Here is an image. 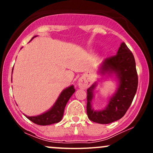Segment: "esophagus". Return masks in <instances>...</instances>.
Returning a JSON list of instances; mask_svg holds the SVG:
<instances>
[{
	"label": "esophagus",
	"instance_id": "34e87169",
	"mask_svg": "<svg viewBox=\"0 0 153 153\" xmlns=\"http://www.w3.org/2000/svg\"><path fill=\"white\" fill-rule=\"evenodd\" d=\"M90 85H91L90 81L88 80H85V79H84L83 78H80L78 80V85L80 88L85 89V88H87Z\"/></svg>",
	"mask_w": 153,
	"mask_h": 153
}]
</instances>
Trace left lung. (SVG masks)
<instances>
[{
  "label": "left lung",
  "instance_id": "obj_1",
  "mask_svg": "<svg viewBox=\"0 0 153 153\" xmlns=\"http://www.w3.org/2000/svg\"><path fill=\"white\" fill-rule=\"evenodd\" d=\"M99 73L106 76L114 75L117 81V90L110 96L103 109L94 110L92 101L97 82L92 84L87 90V115L94 122L110 124L124 117L137 89L138 76L134 57L125 43L121 44L116 55L103 60L99 66Z\"/></svg>",
  "mask_w": 153,
  "mask_h": 153
}]
</instances>
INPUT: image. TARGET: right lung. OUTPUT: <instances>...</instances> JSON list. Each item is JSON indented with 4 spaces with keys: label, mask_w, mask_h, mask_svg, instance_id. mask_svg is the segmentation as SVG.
<instances>
[{
    "label": "right lung",
    "mask_w": 153,
    "mask_h": 153,
    "mask_svg": "<svg viewBox=\"0 0 153 153\" xmlns=\"http://www.w3.org/2000/svg\"><path fill=\"white\" fill-rule=\"evenodd\" d=\"M36 36H34L31 40H32ZM75 91V89L73 85L66 88L61 92L57 101L48 111L44 112L42 114L34 116V117H29V116L25 115L26 117L38 125L45 126L54 124V123H58L62 120L67 103L69 101L72 95L74 94Z\"/></svg>",
    "instance_id": "add662e5"
}]
</instances>
